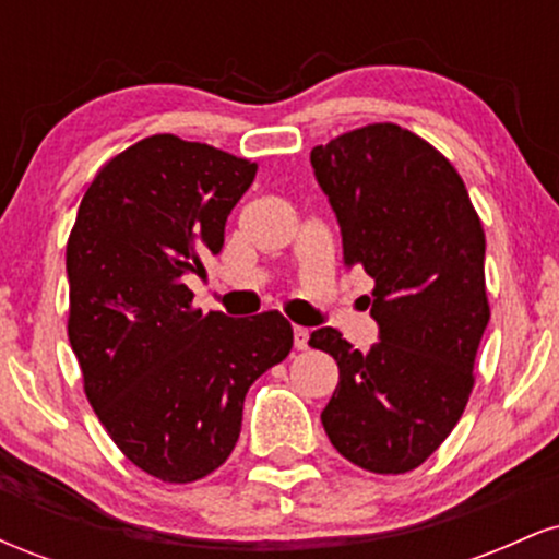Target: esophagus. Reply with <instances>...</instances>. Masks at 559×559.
Returning a JSON list of instances; mask_svg holds the SVG:
<instances>
[{
	"label": "esophagus",
	"instance_id": "34e87169",
	"mask_svg": "<svg viewBox=\"0 0 559 559\" xmlns=\"http://www.w3.org/2000/svg\"><path fill=\"white\" fill-rule=\"evenodd\" d=\"M307 342H310V331L297 325V329H294V346H297V349H307Z\"/></svg>",
	"mask_w": 559,
	"mask_h": 559
}]
</instances>
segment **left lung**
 <instances>
[{"label":"left lung","instance_id":"1","mask_svg":"<svg viewBox=\"0 0 559 559\" xmlns=\"http://www.w3.org/2000/svg\"><path fill=\"white\" fill-rule=\"evenodd\" d=\"M342 230L344 265L376 281L378 342L355 349L331 325L310 346L338 365L320 413L331 444L370 473H407L463 415L489 325L486 239L463 178L394 123L357 128L310 152Z\"/></svg>","mask_w":559,"mask_h":559}]
</instances>
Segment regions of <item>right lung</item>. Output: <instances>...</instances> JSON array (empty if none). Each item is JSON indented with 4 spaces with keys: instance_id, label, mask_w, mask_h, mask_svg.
<instances>
[{
    "instance_id": "1",
    "label": "right lung",
    "mask_w": 559,
    "mask_h": 559,
    "mask_svg": "<svg viewBox=\"0 0 559 559\" xmlns=\"http://www.w3.org/2000/svg\"><path fill=\"white\" fill-rule=\"evenodd\" d=\"M258 165L215 146L150 136L110 159L68 239V336L96 418L144 473L189 484L221 467L249 386L292 352L281 312L191 307L186 275L221 254Z\"/></svg>"
}]
</instances>
